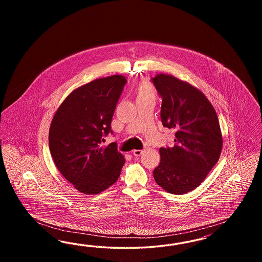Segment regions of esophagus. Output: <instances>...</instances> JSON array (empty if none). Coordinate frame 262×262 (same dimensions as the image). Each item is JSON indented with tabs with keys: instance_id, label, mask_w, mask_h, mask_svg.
Here are the masks:
<instances>
[{
	"instance_id": "esophagus-1",
	"label": "esophagus",
	"mask_w": 262,
	"mask_h": 262,
	"mask_svg": "<svg viewBox=\"0 0 262 262\" xmlns=\"http://www.w3.org/2000/svg\"><path fill=\"white\" fill-rule=\"evenodd\" d=\"M143 152H144V150H134V151H133V155H134L135 157H140Z\"/></svg>"
}]
</instances>
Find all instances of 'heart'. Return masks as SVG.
Masks as SVG:
<instances>
[{"mask_svg": "<svg viewBox=\"0 0 262 262\" xmlns=\"http://www.w3.org/2000/svg\"><path fill=\"white\" fill-rule=\"evenodd\" d=\"M136 102H142L147 100H156L157 90L151 81L145 79L142 80L135 89Z\"/></svg>", "mask_w": 262, "mask_h": 262, "instance_id": "1", "label": "heart"}]
</instances>
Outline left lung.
<instances>
[{
    "label": "left lung",
    "instance_id": "obj_1",
    "mask_svg": "<svg viewBox=\"0 0 262 262\" xmlns=\"http://www.w3.org/2000/svg\"><path fill=\"white\" fill-rule=\"evenodd\" d=\"M151 79L162 98V124L176 129L174 147L159 149L160 163L154 179L171 194H185L205 181L220 158L218 116L206 95L190 83L168 74Z\"/></svg>",
    "mask_w": 262,
    "mask_h": 262
}]
</instances>
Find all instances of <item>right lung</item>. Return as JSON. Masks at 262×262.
Listing matches in <instances>:
<instances>
[{
  "instance_id": "add662e5",
  "label": "right lung",
  "mask_w": 262,
  "mask_h": 262,
  "mask_svg": "<svg viewBox=\"0 0 262 262\" xmlns=\"http://www.w3.org/2000/svg\"><path fill=\"white\" fill-rule=\"evenodd\" d=\"M127 79L113 75L73 90L56 111L49 147L56 168L76 189L99 194L117 182L124 156L116 143L102 147Z\"/></svg>"
}]
</instances>
